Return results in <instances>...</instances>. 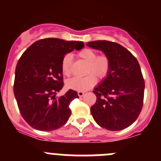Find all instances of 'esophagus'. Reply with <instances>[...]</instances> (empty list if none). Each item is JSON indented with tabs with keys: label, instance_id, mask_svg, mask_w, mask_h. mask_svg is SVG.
<instances>
[{
	"label": "esophagus",
	"instance_id": "1",
	"mask_svg": "<svg viewBox=\"0 0 161 161\" xmlns=\"http://www.w3.org/2000/svg\"><path fill=\"white\" fill-rule=\"evenodd\" d=\"M84 92H81V91H79V92H78V95H79V97H83L84 96Z\"/></svg>",
	"mask_w": 161,
	"mask_h": 161
}]
</instances>
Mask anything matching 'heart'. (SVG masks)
Wrapping results in <instances>:
<instances>
[{"label": "heart", "instance_id": "heart-1", "mask_svg": "<svg viewBox=\"0 0 161 161\" xmlns=\"http://www.w3.org/2000/svg\"><path fill=\"white\" fill-rule=\"evenodd\" d=\"M79 57L87 63L86 74L83 78L74 77L66 82L69 89L76 91H86L92 88L97 83V79H103L109 72L111 62L107 55H97L92 49H84L79 53ZM61 71L65 76H69L71 73V55L66 54L61 62Z\"/></svg>", "mask_w": 161, "mask_h": 161}]
</instances>
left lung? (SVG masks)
<instances>
[{
	"label": "left lung",
	"mask_w": 161,
	"mask_h": 161,
	"mask_svg": "<svg viewBox=\"0 0 161 161\" xmlns=\"http://www.w3.org/2000/svg\"><path fill=\"white\" fill-rule=\"evenodd\" d=\"M86 45L103 52L111 62L107 77L94 89L97 101L90 108L92 118L108 130H123L137 119L143 104L145 82L139 62L114 42L97 40Z\"/></svg>",
	"instance_id": "left-lung-1"
}]
</instances>
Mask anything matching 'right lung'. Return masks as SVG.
<instances>
[{
    "instance_id": "1",
    "label": "right lung",
    "mask_w": 161,
    "mask_h": 161,
    "mask_svg": "<svg viewBox=\"0 0 161 161\" xmlns=\"http://www.w3.org/2000/svg\"><path fill=\"white\" fill-rule=\"evenodd\" d=\"M83 47L82 41L47 38L36 41L22 53L16 65L14 94L22 118L32 128L53 131L68 121L69 104L79 96L69 90L56 97L64 86L61 62L66 53Z\"/></svg>"
}]
</instances>
